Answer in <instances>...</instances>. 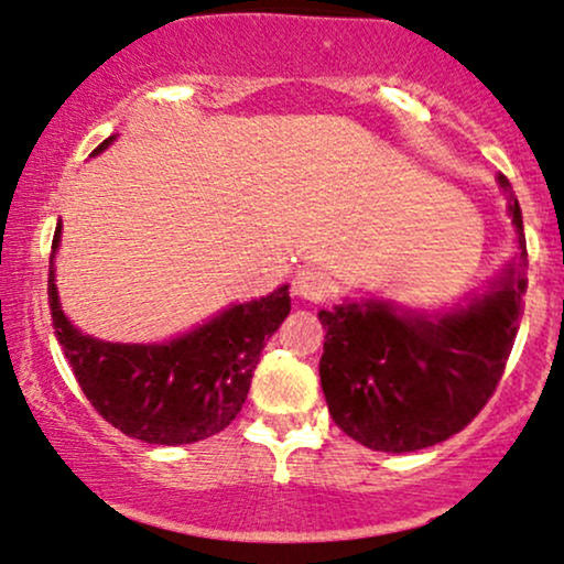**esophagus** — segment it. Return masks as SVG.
Masks as SVG:
<instances>
[{"instance_id": "34e87169", "label": "esophagus", "mask_w": 564, "mask_h": 564, "mask_svg": "<svg viewBox=\"0 0 564 564\" xmlns=\"http://www.w3.org/2000/svg\"><path fill=\"white\" fill-rule=\"evenodd\" d=\"M296 296L307 302H323L332 291V278L323 268H302L300 273L294 275V283H291Z\"/></svg>"}]
</instances>
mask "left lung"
Returning a JSON list of instances; mask_svg holds the SVG:
<instances>
[{
    "mask_svg": "<svg viewBox=\"0 0 564 564\" xmlns=\"http://www.w3.org/2000/svg\"><path fill=\"white\" fill-rule=\"evenodd\" d=\"M498 183L509 191L503 174ZM509 215L520 232V262L467 310L443 318L398 315L381 302L321 310V387L345 435L371 451H422L462 432L494 398L528 289L522 212L511 193Z\"/></svg>",
    "mask_w": 564,
    "mask_h": 564,
    "instance_id": "left-lung-1",
    "label": "left lung"
}]
</instances>
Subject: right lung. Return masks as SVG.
<instances>
[{
  "instance_id": "obj_1",
  "label": "right lung",
  "mask_w": 564,
  "mask_h": 564,
  "mask_svg": "<svg viewBox=\"0 0 564 564\" xmlns=\"http://www.w3.org/2000/svg\"><path fill=\"white\" fill-rule=\"evenodd\" d=\"M57 241L61 225L53 251ZM47 294L55 336L82 392L108 424L151 445L198 443L223 432L241 413L264 341L291 310L289 286H281L264 300L232 304L166 345H111L70 326L57 304L53 270Z\"/></svg>"
}]
</instances>
